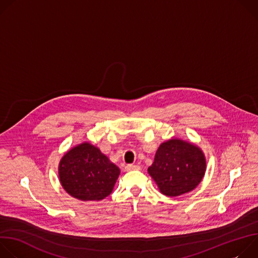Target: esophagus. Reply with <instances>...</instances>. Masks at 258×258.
Returning <instances> with one entry per match:
<instances>
[{"mask_svg": "<svg viewBox=\"0 0 258 258\" xmlns=\"http://www.w3.org/2000/svg\"><path fill=\"white\" fill-rule=\"evenodd\" d=\"M124 169L126 171H131V170H134V169H140V166L139 165H136V164H126Z\"/></svg>", "mask_w": 258, "mask_h": 258, "instance_id": "1", "label": "esophagus"}]
</instances>
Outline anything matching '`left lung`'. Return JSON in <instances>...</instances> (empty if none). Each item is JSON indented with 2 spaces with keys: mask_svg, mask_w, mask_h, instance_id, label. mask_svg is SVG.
I'll list each match as a JSON object with an SVG mask.
<instances>
[{
  "mask_svg": "<svg viewBox=\"0 0 258 258\" xmlns=\"http://www.w3.org/2000/svg\"><path fill=\"white\" fill-rule=\"evenodd\" d=\"M205 167L204 155L197 146L172 139L159 146L148 172L162 194L174 197L194 190Z\"/></svg>",
  "mask_w": 258,
  "mask_h": 258,
  "instance_id": "obj_1",
  "label": "left lung"
}]
</instances>
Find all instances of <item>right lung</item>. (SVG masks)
I'll use <instances>...</instances> for the list:
<instances>
[{
  "mask_svg": "<svg viewBox=\"0 0 258 258\" xmlns=\"http://www.w3.org/2000/svg\"><path fill=\"white\" fill-rule=\"evenodd\" d=\"M119 168L89 143L68 151L61 159L59 176L62 187L83 201L102 200L112 192Z\"/></svg>",
  "mask_w": 258,
  "mask_h": 258,
  "instance_id": "1",
  "label": "right lung"
}]
</instances>
